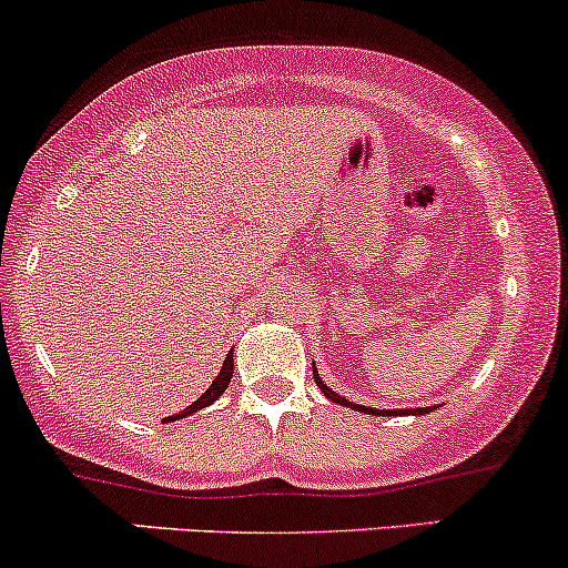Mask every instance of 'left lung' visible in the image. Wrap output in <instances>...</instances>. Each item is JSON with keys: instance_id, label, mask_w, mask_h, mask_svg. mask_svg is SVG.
<instances>
[{"instance_id": "1", "label": "left lung", "mask_w": 568, "mask_h": 568, "mask_svg": "<svg viewBox=\"0 0 568 568\" xmlns=\"http://www.w3.org/2000/svg\"><path fill=\"white\" fill-rule=\"evenodd\" d=\"M314 378H316V386L322 388L324 392V397L327 399H333V403H337V405H346V407H354V410H362V413H375V416H381V410H375V407H365V405H354V403H348L346 397H341V394H335L333 388H329L327 384H324L322 378H318V373L314 369ZM386 416H397V413H410V416H424V413H429V407H407V410H394V413H388V410H384Z\"/></svg>"}]
</instances>
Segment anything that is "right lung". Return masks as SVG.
<instances>
[{
	"mask_svg": "<svg viewBox=\"0 0 568 568\" xmlns=\"http://www.w3.org/2000/svg\"><path fill=\"white\" fill-rule=\"evenodd\" d=\"M231 378H233V352L225 356V362H222V369H220V375H216V378L212 381V386H209L206 392H203L201 397L195 399L193 405H190V407H184V410H182V413H176V416H171L169 422H176V418H184V416H190V413H199L201 407L212 405L216 397H222V392H225L227 384H231Z\"/></svg>",
	"mask_w": 568,
	"mask_h": 568,
	"instance_id": "right-lung-1",
	"label": "right lung"
}]
</instances>
